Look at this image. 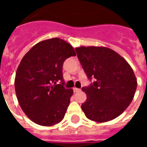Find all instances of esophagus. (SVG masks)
I'll list each match as a JSON object with an SVG mask.
<instances>
[{"label": "esophagus", "mask_w": 147, "mask_h": 147, "mask_svg": "<svg viewBox=\"0 0 147 147\" xmlns=\"http://www.w3.org/2000/svg\"><path fill=\"white\" fill-rule=\"evenodd\" d=\"M74 90L75 93H76V92H80V91H81V89H80V88H74Z\"/></svg>", "instance_id": "obj_1"}]
</instances>
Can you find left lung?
I'll list each match as a JSON object with an SVG mask.
<instances>
[{"mask_svg": "<svg viewBox=\"0 0 147 147\" xmlns=\"http://www.w3.org/2000/svg\"><path fill=\"white\" fill-rule=\"evenodd\" d=\"M75 50L88 79L96 80L82 88L87 94L82 105L86 117L102 123L119 116L130 105L137 88L131 66L109 48L81 46Z\"/></svg>", "mask_w": 147, "mask_h": 147, "instance_id": "1", "label": "left lung"}]
</instances>
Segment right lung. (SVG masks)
Wrapping results in <instances>:
<instances>
[{
    "mask_svg": "<svg viewBox=\"0 0 147 147\" xmlns=\"http://www.w3.org/2000/svg\"><path fill=\"white\" fill-rule=\"evenodd\" d=\"M74 56L71 44L56 37L34 45L20 61L15 93L23 111L35 124L50 127L64 118L74 91L64 88L62 65Z\"/></svg>",
    "mask_w": 147,
    "mask_h": 147,
    "instance_id": "add662e5",
    "label": "right lung"
}]
</instances>
